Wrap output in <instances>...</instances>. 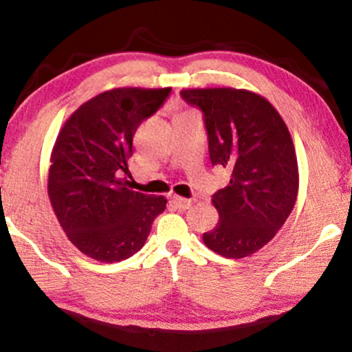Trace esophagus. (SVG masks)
Returning a JSON list of instances; mask_svg holds the SVG:
<instances>
[{
	"label": "esophagus",
	"instance_id": "1",
	"mask_svg": "<svg viewBox=\"0 0 352 352\" xmlns=\"http://www.w3.org/2000/svg\"><path fill=\"white\" fill-rule=\"evenodd\" d=\"M173 204L177 206V208L182 209V210H186L190 209L191 206H193V199H188V198H182V196H173Z\"/></svg>",
	"mask_w": 352,
	"mask_h": 352
}]
</instances>
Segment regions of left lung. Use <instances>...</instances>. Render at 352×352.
I'll list each match as a JSON object with an SVG mask.
<instances>
[{
    "mask_svg": "<svg viewBox=\"0 0 352 352\" xmlns=\"http://www.w3.org/2000/svg\"><path fill=\"white\" fill-rule=\"evenodd\" d=\"M180 95L199 107L212 166L232 170L212 195L219 223L204 245L230 259L254 254L277 235L298 198V159L282 116L265 98L236 88H193Z\"/></svg>",
    "mask_w": 352,
    "mask_h": 352,
    "instance_id": "8db88e82",
    "label": "left lung"
}]
</instances>
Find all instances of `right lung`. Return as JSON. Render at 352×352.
<instances>
[{"instance_id":"right-lung-1","label":"right lung","mask_w":352,"mask_h":352,"mask_svg":"<svg viewBox=\"0 0 352 352\" xmlns=\"http://www.w3.org/2000/svg\"><path fill=\"white\" fill-rule=\"evenodd\" d=\"M172 88H114L91 98L65 120L51 153L48 196L72 245L100 262L142 250L164 196L127 188L133 135Z\"/></svg>"}]
</instances>
